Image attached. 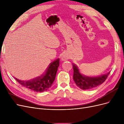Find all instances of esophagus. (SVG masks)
<instances>
[{
    "mask_svg": "<svg viewBox=\"0 0 124 124\" xmlns=\"http://www.w3.org/2000/svg\"><path fill=\"white\" fill-rule=\"evenodd\" d=\"M61 61H66V57L65 56H62L61 59Z\"/></svg>",
    "mask_w": 124,
    "mask_h": 124,
    "instance_id": "34e87169",
    "label": "esophagus"
}]
</instances>
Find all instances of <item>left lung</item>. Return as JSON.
Listing matches in <instances>:
<instances>
[{"label":"left lung","instance_id":"1","mask_svg":"<svg viewBox=\"0 0 124 124\" xmlns=\"http://www.w3.org/2000/svg\"><path fill=\"white\" fill-rule=\"evenodd\" d=\"M74 70L73 79L76 85L80 89L83 90H91L101 85L104 82L110 71L106 74L98 76L90 77L82 74L78 67L73 63Z\"/></svg>","mask_w":124,"mask_h":124}]
</instances>
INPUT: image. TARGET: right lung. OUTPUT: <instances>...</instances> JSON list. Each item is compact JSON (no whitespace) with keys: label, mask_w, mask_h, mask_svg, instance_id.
I'll list each match as a JSON object with an SVG mask.
<instances>
[{"label":"right lung","mask_w":124,"mask_h":124,"mask_svg":"<svg viewBox=\"0 0 124 124\" xmlns=\"http://www.w3.org/2000/svg\"><path fill=\"white\" fill-rule=\"evenodd\" d=\"M59 60L58 59L50 64L45 73L41 76L38 77L29 81H22L17 78L15 79L26 88L38 92H43L49 89L54 80L55 76L59 66Z\"/></svg>","instance_id":"add662e5"}]
</instances>
